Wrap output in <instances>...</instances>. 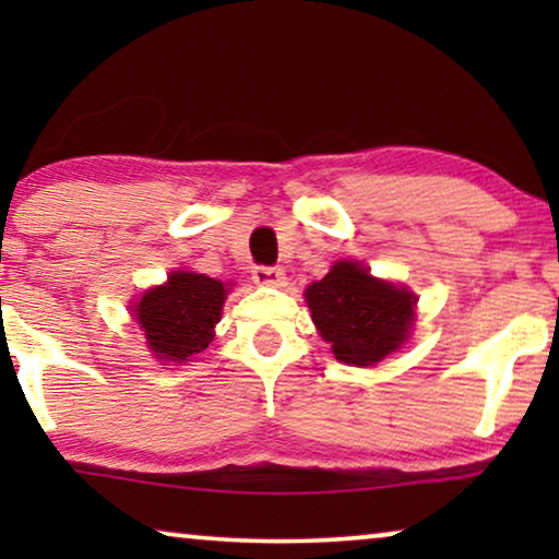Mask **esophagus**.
Here are the masks:
<instances>
[{"label": "esophagus", "mask_w": 559, "mask_h": 559, "mask_svg": "<svg viewBox=\"0 0 559 559\" xmlns=\"http://www.w3.org/2000/svg\"><path fill=\"white\" fill-rule=\"evenodd\" d=\"M251 280L257 282L259 287H280L285 282V272L280 266H254L251 270Z\"/></svg>", "instance_id": "esophagus-1"}]
</instances>
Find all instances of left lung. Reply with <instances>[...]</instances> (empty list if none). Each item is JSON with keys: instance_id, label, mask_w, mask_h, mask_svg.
Returning <instances> with one entry per match:
<instances>
[{"instance_id": "obj_1", "label": "left lung", "mask_w": 559, "mask_h": 559, "mask_svg": "<svg viewBox=\"0 0 559 559\" xmlns=\"http://www.w3.org/2000/svg\"><path fill=\"white\" fill-rule=\"evenodd\" d=\"M312 323L348 366H373L409 338L417 297L407 287L371 277L358 262H335L305 289Z\"/></svg>"}]
</instances>
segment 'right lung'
Here are the masks:
<instances>
[{"mask_svg": "<svg viewBox=\"0 0 559 559\" xmlns=\"http://www.w3.org/2000/svg\"><path fill=\"white\" fill-rule=\"evenodd\" d=\"M228 287L209 274L178 270L165 285L147 289L132 316L159 364H186L209 348Z\"/></svg>", "mask_w": 559, "mask_h": 559, "instance_id": "obj_1", "label": "right lung"}]
</instances>
